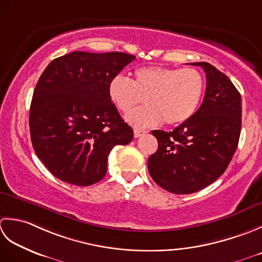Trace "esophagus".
<instances>
[{
    "label": "esophagus",
    "mask_w": 262,
    "mask_h": 262,
    "mask_svg": "<svg viewBox=\"0 0 262 262\" xmlns=\"http://www.w3.org/2000/svg\"><path fill=\"white\" fill-rule=\"evenodd\" d=\"M145 133H146V131H143V130H138V129H136L135 131H133V135H135V137H136V138L141 137L142 135H145Z\"/></svg>",
    "instance_id": "1"
}]
</instances>
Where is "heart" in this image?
Wrapping results in <instances>:
<instances>
[{
  "label": "heart",
  "mask_w": 262,
  "mask_h": 262,
  "mask_svg": "<svg viewBox=\"0 0 262 262\" xmlns=\"http://www.w3.org/2000/svg\"><path fill=\"white\" fill-rule=\"evenodd\" d=\"M133 80L123 74L111 79L108 95L123 113H129L143 98L145 107L126 115L136 127L181 124L199 108L205 94L204 76L193 68H139Z\"/></svg>",
  "instance_id": "heart-1"
}]
</instances>
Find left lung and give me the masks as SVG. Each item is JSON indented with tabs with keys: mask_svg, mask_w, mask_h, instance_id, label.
Returning a JSON list of instances; mask_svg holds the SVG:
<instances>
[{
	"mask_svg": "<svg viewBox=\"0 0 262 262\" xmlns=\"http://www.w3.org/2000/svg\"><path fill=\"white\" fill-rule=\"evenodd\" d=\"M191 64L206 72L204 101L173 131H151L158 149L148 159L152 180L175 194L193 193L225 172L237 148L242 125L241 95L226 74L210 63Z\"/></svg>",
	"mask_w": 262,
	"mask_h": 262,
	"instance_id": "1",
	"label": "left lung"
}]
</instances>
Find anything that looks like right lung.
<instances>
[{"label": "right lung", "mask_w": 262, "mask_h": 262, "mask_svg": "<svg viewBox=\"0 0 262 262\" xmlns=\"http://www.w3.org/2000/svg\"><path fill=\"white\" fill-rule=\"evenodd\" d=\"M136 56L72 52L53 60L36 84L29 126L34 150L63 182L88 186L107 172L108 155L133 139L108 95L111 79Z\"/></svg>", "instance_id": "obj_1"}]
</instances>
